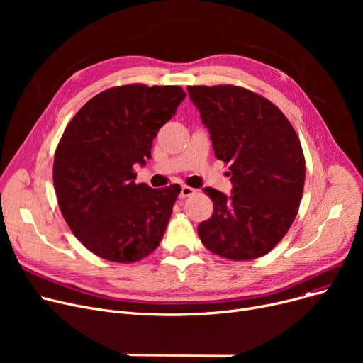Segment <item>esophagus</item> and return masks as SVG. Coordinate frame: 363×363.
Masks as SVG:
<instances>
[{"label": "esophagus", "mask_w": 363, "mask_h": 363, "mask_svg": "<svg viewBox=\"0 0 363 363\" xmlns=\"http://www.w3.org/2000/svg\"><path fill=\"white\" fill-rule=\"evenodd\" d=\"M197 193V189L196 188H193V186H188V185H184L182 188H181V199H185V197H189V196H193V194H196Z\"/></svg>", "instance_id": "1"}]
</instances>
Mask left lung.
Here are the masks:
<instances>
[{
  "label": "left lung",
  "instance_id": "obj_1",
  "mask_svg": "<svg viewBox=\"0 0 363 363\" xmlns=\"http://www.w3.org/2000/svg\"><path fill=\"white\" fill-rule=\"evenodd\" d=\"M211 132L215 156L230 164L233 196L204 188L213 215L197 228L208 252L231 260L269 253L294 222L306 163L290 121L268 99L235 85L188 86Z\"/></svg>",
  "mask_w": 363,
  "mask_h": 363
}]
</instances>
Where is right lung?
I'll use <instances>...</instances> for the list:
<instances>
[{"instance_id":"1","label":"right lung","mask_w":363,"mask_h":363,"mask_svg":"<svg viewBox=\"0 0 363 363\" xmlns=\"http://www.w3.org/2000/svg\"><path fill=\"white\" fill-rule=\"evenodd\" d=\"M186 97L181 86L130 84L92 97L55 148L52 181L62 215L89 252L133 263L155 252L181 186L137 184L135 164Z\"/></svg>"}]
</instances>
